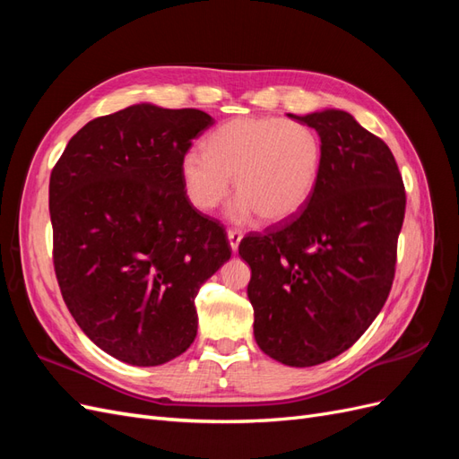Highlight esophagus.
Segmentation results:
<instances>
[{"instance_id":"esophagus-1","label":"esophagus","mask_w":459,"mask_h":459,"mask_svg":"<svg viewBox=\"0 0 459 459\" xmlns=\"http://www.w3.org/2000/svg\"><path fill=\"white\" fill-rule=\"evenodd\" d=\"M228 239H230V245H231V251L235 253V251H238L241 239H243V233L239 230H230L228 231Z\"/></svg>"}]
</instances>
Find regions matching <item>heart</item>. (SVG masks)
Instances as JSON below:
<instances>
[{
	"mask_svg": "<svg viewBox=\"0 0 459 459\" xmlns=\"http://www.w3.org/2000/svg\"><path fill=\"white\" fill-rule=\"evenodd\" d=\"M324 143L308 124L281 117H238L221 124L204 142V152L189 151L179 160V178L191 204L211 212L230 195L231 216L253 214L280 224L299 214L322 176Z\"/></svg>",
	"mask_w": 459,
	"mask_h": 459,
	"instance_id": "heart-1",
	"label": "heart"
}]
</instances>
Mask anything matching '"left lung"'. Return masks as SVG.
<instances>
[{"mask_svg":"<svg viewBox=\"0 0 459 459\" xmlns=\"http://www.w3.org/2000/svg\"><path fill=\"white\" fill-rule=\"evenodd\" d=\"M324 143L322 176L299 214L239 243L255 339L285 366L349 351L394 281L406 191L391 149L344 110L289 115Z\"/></svg>","mask_w":459,"mask_h":459,"instance_id":"8db88e82","label":"left lung"}]
</instances>
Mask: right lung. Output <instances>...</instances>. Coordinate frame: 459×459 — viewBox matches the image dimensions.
<instances>
[{
  "mask_svg": "<svg viewBox=\"0 0 459 459\" xmlns=\"http://www.w3.org/2000/svg\"><path fill=\"white\" fill-rule=\"evenodd\" d=\"M214 124L197 108L134 105L90 120L49 178L53 268L80 329L132 366L197 335L195 297L230 260L224 224L186 195L179 160Z\"/></svg>",
  "mask_w": 459,
  "mask_h": 459,
  "instance_id": "1",
  "label": "right lung"
}]
</instances>
